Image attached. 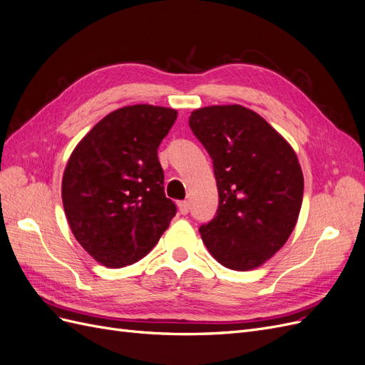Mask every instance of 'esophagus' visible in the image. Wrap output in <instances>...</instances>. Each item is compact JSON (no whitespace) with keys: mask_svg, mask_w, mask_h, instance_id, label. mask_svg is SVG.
Wrapping results in <instances>:
<instances>
[{"mask_svg":"<svg viewBox=\"0 0 365 365\" xmlns=\"http://www.w3.org/2000/svg\"><path fill=\"white\" fill-rule=\"evenodd\" d=\"M178 208H180V213L181 215H187V213H189V210H190V204L187 202V201H180L178 202Z\"/></svg>","mask_w":365,"mask_h":365,"instance_id":"34e87169","label":"esophagus"}]
</instances>
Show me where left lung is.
I'll use <instances>...</instances> for the list:
<instances>
[{
  "mask_svg": "<svg viewBox=\"0 0 365 365\" xmlns=\"http://www.w3.org/2000/svg\"><path fill=\"white\" fill-rule=\"evenodd\" d=\"M213 160L219 207L200 227L212 256L235 271L271 259L289 239L303 201L294 149L267 120L240 105L207 106L189 118Z\"/></svg>",
  "mask_w": 365,
  "mask_h": 365,
  "instance_id": "8db88e82",
  "label": "left lung"
}]
</instances>
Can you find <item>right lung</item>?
<instances>
[{
  "mask_svg": "<svg viewBox=\"0 0 365 365\" xmlns=\"http://www.w3.org/2000/svg\"><path fill=\"white\" fill-rule=\"evenodd\" d=\"M175 120L172 108H120L71 153L62 178L65 215L77 242L108 268L145 257L176 215L157 153Z\"/></svg>",
  "mask_w": 365,
  "mask_h": 365,
  "instance_id": "1",
  "label": "right lung"
}]
</instances>
